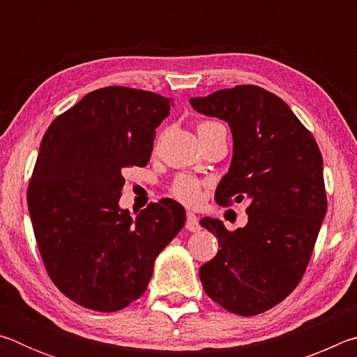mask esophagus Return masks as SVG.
Returning <instances> with one entry per match:
<instances>
[{"label": "esophagus", "instance_id": "obj_1", "mask_svg": "<svg viewBox=\"0 0 357 357\" xmlns=\"http://www.w3.org/2000/svg\"><path fill=\"white\" fill-rule=\"evenodd\" d=\"M185 228L189 229V231H198V229H200V222H198V217L193 213H187Z\"/></svg>", "mask_w": 357, "mask_h": 357}]
</instances>
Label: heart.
I'll list each match as a JSON object with an SVG mask.
<instances>
[{
    "label": "heart",
    "instance_id": "b5f03b06",
    "mask_svg": "<svg viewBox=\"0 0 357 357\" xmlns=\"http://www.w3.org/2000/svg\"><path fill=\"white\" fill-rule=\"evenodd\" d=\"M217 130H225V128H223L220 123H215V121H203V123H200V126H198V135L209 134V132H217ZM172 192L178 200L184 202L187 204H197L202 198L200 183L192 176H179L173 183Z\"/></svg>",
    "mask_w": 357,
    "mask_h": 357
}]
</instances>
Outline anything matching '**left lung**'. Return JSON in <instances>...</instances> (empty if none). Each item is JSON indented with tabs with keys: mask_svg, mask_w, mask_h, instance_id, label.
Returning <instances> with one entry per match:
<instances>
[{
	"mask_svg": "<svg viewBox=\"0 0 357 357\" xmlns=\"http://www.w3.org/2000/svg\"><path fill=\"white\" fill-rule=\"evenodd\" d=\"M190 105L225 121L233 135L231 165L215 202L249 200V220L234 231L202 219L220 249L200 268V280L225 310L258 315L285 299L309 264L328 211L323 157L291 108L255 84L192 98Z\"/></svg>",
	"mask_w": 357,
	"mask_h": 357,
	"instance_id": "left-lung-1",
	"label": "left lung"
}]
</instances>
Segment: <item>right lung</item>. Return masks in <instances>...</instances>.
Wrapping results in <instances>:
<instances>
[{
	"label": "right lung",
	"mask_w": 357,
	"mask_h": 357,
	"mask_svg": "<svg viewBox=\"0 0 357 357\" xmlns=\"http://www.w3.org/2000/svg\"><path fill=\"white\" fill-rule=\"evenodd\" d=\"M173 100L124 86L96 89L53 121L28 187V209L52 282L75 304L116 312L146 291L154 261L185 223L172 198L132 217L123 172L144 167Z\"/></svg>",
	"instance_id": "obj_1"
}]
</instances>
